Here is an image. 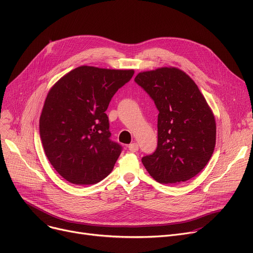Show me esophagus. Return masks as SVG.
Listing matches in <instances>:
<instances>
[{
	"label": "esophagus",
	"instance_id": "1",
	"mask_svg": "<svg viewBox=\"0 0 253 253\" xmlns=\"http://www.w3.org/2000/svg\"><path fill=\"white\" fill-rule=\"evenodd\" d=\"M128 149H129V151L132 152V153H136L139 148H138L137 142H132V143H130V144L128 145Z\"/></svg>",
	"mask_w": 253,
	"mask_h": 253
}]
</instances>
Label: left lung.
<instances>
[{"instance_id": "8db88e82", "label": "left lung", "mask_w": 253, "mask_h": 253, "mask_svg": "<svg viewBox=\"0 0 253 253\" xmlns=\"http://www.w3.org/2000/svg\"><path fill=\"white\" fill-rule=\"evenodd\" d=\"M134 81L153 98L159 111L158 147L141 159L160 183H180L208 163L216 141L215 118L196 83L169 66L137 74Z\"/></svg>"}]
</instances>
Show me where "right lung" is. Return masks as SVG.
I'll use <instances>...</instances> for the list:
<instances>
[{"instance_id":"1","label":"right lung","mask_w":253,"mask_h":253,"mask_svg":"<svg viewBox=\"0 0 253 253\" xmlns=\"http://www.w3.org/2000/svg\"><path fill=\"white\" fill-rule=\"evenodd\" d=\"M133 70L82 65L51 87L40 117V136L51 165L79 185L108 176L122 148L110 139L109 103Z\"/></svg>"}]
</instances>
